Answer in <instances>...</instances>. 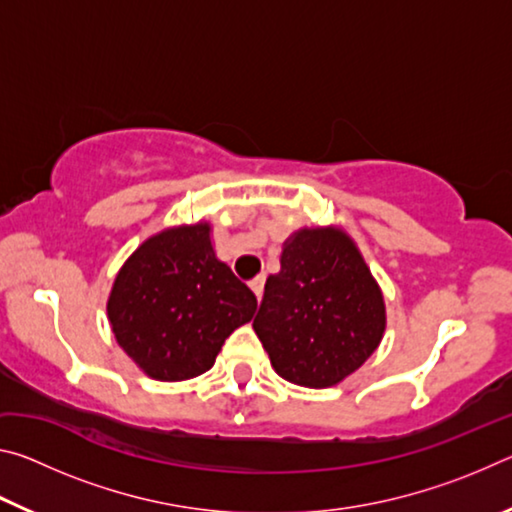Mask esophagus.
<instances>
[{"mask_svg": "<svg viewBox=\"0 0 512 512\" xmlns=\"http://www.w3.org/2000/svg\"><path fill=\"white\" fill-rule=\"evenodd\" d=\"M264 282L266 277L264 275H257L255 280H250V289H253V293L257 296V300H262V293H264Z\"/></svg>", "mask_w": 512, "mask_h": 512, "instance_id": "esophagus-1", "label": "esophagus"}]
</instances>
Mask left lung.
I'll return each mask as SVG.
<instances>
[{
	"label": "left lung",
	"instance_id": "1",
	"mask_svg": "<svg viewBox=\"0 0 512 512\" xmlns=\"http://www.w3.org/2000/svg\"><path fill=\"white\" fill-rule=\"evenodd\" d=\"M253 327L275 372L291 384L327 388L366 361L384 336L377 282L348 235L311 228L282 250Z\"/></svg>",
	"mask_w": 512,
	"mask_h": 512
}]
</instances>
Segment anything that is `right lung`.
I'll return each instance as SVG.
<instances>
[{
    "label": "right lung",
    "instance_id": "add662e5",
    "mask_svg": "<svg viewBox=\"0 0 512 512\" xmlns=\"http://www.w3.org/2000/svg\"><path fill=\"white\" fill-rule=\"evenodd\" d=\"M255 309V293L216 259L207 223L146 239L121 266L108 300L117 343L160 381L210 370L225 339Z\"/></svg>",
    "mask_w": 512,
    "mask_h": 512
}]
</instances>
